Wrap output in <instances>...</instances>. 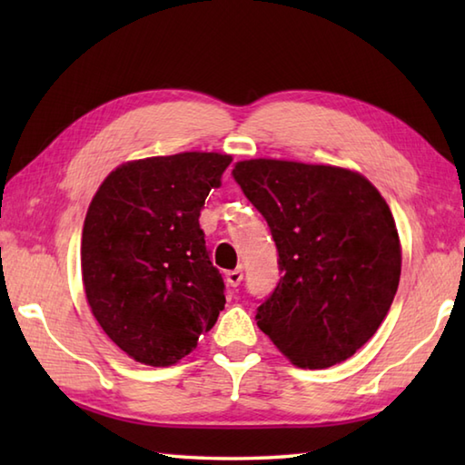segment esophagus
<instances>
[{"label":"esophagus","instance_id":"esophagus-1","mask_svg":"<svg viewBox=\"0 0 465 465\" xmlns=\"http://www.w3.org/2000/svg\"><path fill=\"white\" fill-rule=\"evenodd\" d=\"M225 280H227V283L232 285V288H238V285H240L242 280H243V272H242V270L227 272V273H225Z\"/></svg>","mask_w":465,"mask_h":465}]
</instances>
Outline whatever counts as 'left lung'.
Listing matches in <instances>:
<instances>
[{"mask_svg":"<svg viewBox=\"0 0 465 465\" xmlns=\"http://www.w3.org/2000/svg\"><path fill=\"white\" fill-rule=\"evenodd\" d=\"M232 173L280 255L282 278L255 313L260 330L298 368L351 358L398 292L401 248L388 203L343 167L248 160Z\"/></svg>","mask_w":465,"mask_h":465,"instance_id":"obj_1","label":"left lung"}]
</instances>
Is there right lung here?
<instances>
[{
  "instance_id": "add662e5",
  "label": "right lung",
  "mask_w": 465,
  "mask_h": 465,
  "mask_svg": "<svg viewBox=\"0 0 465 465\" xmlns=\"http://www.w3.org/2000/svg\"><path fill=\"white\" fill-rule=\"evenodd\" d=\"M230 163L232 155L213 152L127 162L94 195L82 233L85 298L135 361L177 363L223 310L200 212Z\"/></svg>"
}]
</instances>
